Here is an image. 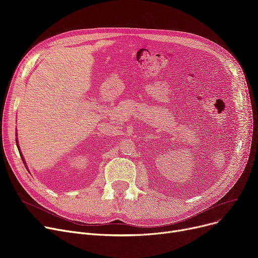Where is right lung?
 <instances>
[{"instance_id":"right-lung-1","label":"right lung","mask_w":258,"mask_h":258,"mask_svg":"<svg viewBox=\"0 0 258 258\" xmlns=\"http://www.w3.org/2000/svg\"><path fill=\"white\" fill-rule=\"evenodd\" d=\"M16 142H17V143H18V140H17V141H16ZM17 145H18V144H17ZM18 146H19V145H18ZM19 152H20V148H19ZM20 153H21V152H20ZM21 158H22V160H23V163H24V165H25V164H26V163H25V160H24V157H23V156H22V154H21ZM25 166H26V165H25Z\"/></svg>"}]
</instances>
